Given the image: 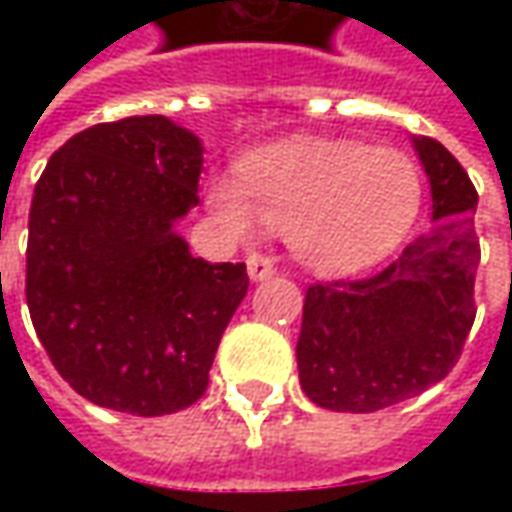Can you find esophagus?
Masks as SVG:
<instances>
[{"label":"esophagus","instance_id":"1","mask_svg":"<svg viewBox=\"0 0 512 512\" xmlns=\"http://www.w3.org/2000/svg\"><path fill=\"white\" fill-rule=\"evenodd\" d=\"M247 273H250V279H253V282H262V279H267V276H273V273H276V265H273V259H270L267 253L253 250V253H247Z\"/></svg>","mask_w":512,"mask_h":512}]
</instances>
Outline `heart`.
Masks as SVG:
<instances>
[{"mask_svg": "<svg viewBox=\"0 0 512 512\" xmlns=\"http://www.w3.org/2000/svg\"><path fill=\"white\" fill-rule=\"evenodd\" d=\"M424 199L419 165L390 148L347 139H296L247 156L239 179L216 176L207 207L253 239L285 230L293 253L319 273H356L382 262L413 230Z\"/></svg>", "mask_w": 512, "mask_h": 512, "instance_id": "obj_1", "label": "heart"}]
</instances>
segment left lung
<instances>
[{
  "mask_svg": "<svg viewBox=\"0 0 512 512\" xmlns=\"http://www.w3.org/2000/svg\"><path fill=\"white\" fill-rule=\"evenodd\" d=\"M416 150L436 230L373 276L316 282L305 293L299 382L310 402L336 413H373L442 382L476 319L479 193L442 142L422 136Z\"/></svg>",
  "mask_w": 512,
  "mask_h": 512,
  "instance_id": "left-lung-1",
  "label": "left lung"
}]
</instances>
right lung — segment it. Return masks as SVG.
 <instances>
[{"label":"right lung","instance_id":"right-lung-1","mask_svg":"<svg viewBox=\"0 0 512 512\" xmlns=\"http://www.w3.org/2000/svg\"><path fill=\"white\" fill-rule=\"evenodd\" d=\"M199 170L190 130L128 116L70 136L36 182L30 322L59 376L99 407L165 416L205 396L247 270L196 259L173 230L199 205Z\"/></svg>","mask_w":512,"mask_h":512}]
</instances>
